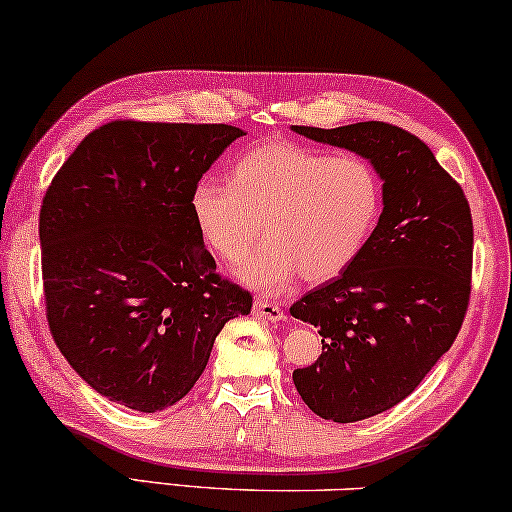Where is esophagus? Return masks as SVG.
Returning a JSON list of instances; mask_svg holds the SVG:
<instances>
[{
    "label": "esophagus",
    "instance_id": "1",
    "mask_svg": "<svg viewBox=\"0 0 512 512\" xmlns=\"http://www.w3.org/2000/svg\"><path fill=\"white\" fill-rule=\"evenodd\" d=\"M252 314H255L257 319L274 321V323H281L283 319H286L283 309L278 307V304L267 302V300H255V302H252Z\"/></svg>",
    "mask_w": 512,
    "mask_h": 512
}]
</instances>
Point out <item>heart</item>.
<instances>
[{
    "instance_id": "b5f03b06",
    "label": "heart",
    "mask_w": 512,
    "mask_h": 512,
    "mask_svg": "<svg viewBox=\"0 0 512 512\" xmlns=\"http://www.w3.org/2000/svg\"><path fill=\"white\" fill-rule=\"evenodd\" d=\"M200 238L238 262L262 234L269 241L236 276L260 293H283L297 276L326 283L357 262L383 212V179L359 155H333L271 139L245 151L231 184L205 177L191 191Z\"/></svg>"
}]
</instances>
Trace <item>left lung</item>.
<instances>
[{"label": "left lung", "mask_w": 512, "mask_h": 512, "mask_svg": "<svg viewBox=\"0 0 512 512\" xmlns=\"http://www.w3.org/2000/svg\"><path fill=\"white\" fill-rule=\"evenodd\" d=\"M293 132L361 155L383 179L380 222L357 262L290 307L323 345L293 371L297 392L316 416L354 423L409 397L454 345L470 300V205L406 129L371 120Z\"/></svg>", "instance_id": "1"}]
</instances>
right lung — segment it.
<instances>
[{
    "label": "right lung",
    "instance_id": "1",
    "mask_svg": "<svg viewBox=\"0 0 512 512\" xmlns=\"http://www.w3.org/2000/svg\"><path fill=\"white\" fill-rule=\"evenodd\" d=\"M231 125L108 122L56 172L40 210L42 278L54 342L89 387L155 413L191 392L248 290L217 274L191 191Z\"/></svg>",
    "mask_w": 512,
    "mask_h": 512
}]
</instances>
